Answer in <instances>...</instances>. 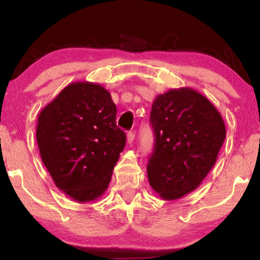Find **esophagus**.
Listing matches in <instances>:
<instances>
[{
    "mask_svg": "<svg viewBox=\"0 0 260 260\" xmlns=\"http://www.w3.org/2000/svg\"><path fill=\"white\" fill-rule=\"evenodd\" d=\"M135 136H136V135H135V133H129V134H127V136H126L127 143L133 144L134 141H135Z\"/></svg>",
    "mask_w": 260,
    "mask_h": 260,
    "instance_id": "esophagus-1",
    "label": "esophagus"
}]
</instances>
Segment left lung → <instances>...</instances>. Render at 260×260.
I'll return each instance as SVG.
<instances>
[{
	"instance_id": "8db88e82",
	"label": "left lung",
	"mask_w": 260,
	"mask_h": 260,
	"mask_svg": "<svg viewBox=\"0 0 260 260\" xmlns=\"http://www.w3.org/2000/svg\"><path fill=\"white\" fill-rule=\"evenodd\" d=\"M154 152L147 167L150 187L163 200L193 191L215 165L226 137L221 115L190 87L173 88L152 103Z\"/></svg>"
}]
</instances>
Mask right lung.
Wrapping results in <instances>:
<instances>
[{
	"label": "right lung",
	"instance_id": "1",
	"mask_svg": "<svg viewBox=\"0 0 260 260\" xmlns=\"http://www.w3.org/2000/svg\"><path fill=\"white\" fill-rule=\"evenodd\" d=\"M117 109L102 85L77 81L38 117L37 142L55 186L77 202L101 198L125 145Z\"/></svg>",
	"mask_w": 260,
	"mask_h": 260
}]
</instances>
